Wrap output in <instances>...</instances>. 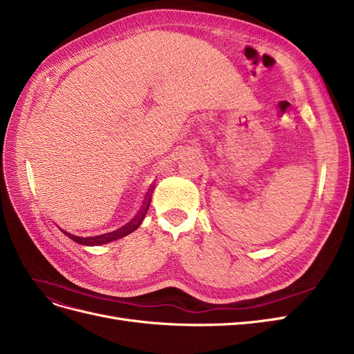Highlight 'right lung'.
Masks as SVG:
<instances>
[{"instance_id": "add662e5", "label": "right lung", "mask_w": 354, "mask_h": 354, "mask_svg": "<svg viewBox=\"0 0 354 354\" xmlns=\"http://www.w3.org/2000/svg\"><path fill=\"white\" fill-rule=\"evenodd\" d=\"M149 202H151V201H149ZM147 208H149V203H146V208H143V211H142L140 214H138V216H137L136 218H133L130 223L125 224L124 227L118 229V230H115V232H111V233L100 234V236L80 238V236H75V234H71V233H68V232H63V230H62V232L65 233L68 238H71L72 241L78 242V243H81V245H102V243H108V242H112V241H116V239L127 236V234H130L131 232H134L138 226H140V223H142V220L145 218V214H146Z\"/></svg>"}]
</instances>
